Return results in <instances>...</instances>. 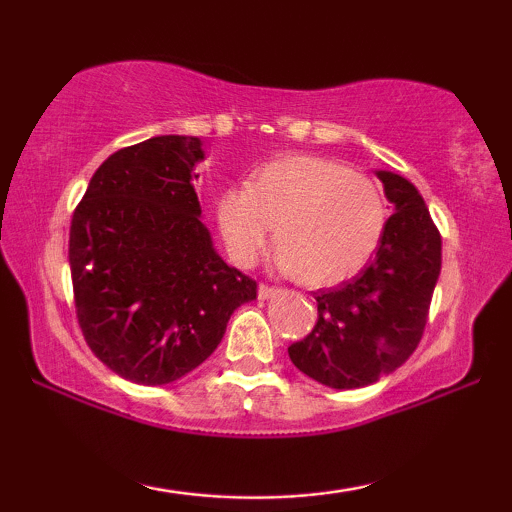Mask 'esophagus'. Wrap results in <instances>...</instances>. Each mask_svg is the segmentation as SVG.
I'll list each match as a JSON object with an SVG mask.
<instances>
[{"label": "esophagus", "mask_w": 512, "mask_h": 512, "mask_svg": "<svg viewBox=\"0 0 512 512\" xmlns=\"http://www.w3.org/2000/svg\"><path fill=\"white\" fill-rule=\"evenodd\" d=\"M279 289L277 286H270V284H258V298L261 300H268L272 296H277Z\"/></svg>", "instance_id": "1"}]
</instances>
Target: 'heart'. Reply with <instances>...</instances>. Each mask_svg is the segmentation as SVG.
<instances>
[{
	"mask_svg": "<svg viewBox=\"0 0 512 512\" xmlns=\"http://www.w3.org/2000/svg\"><path fill=\"white\" fill-rule=\"evenodd\" d=\"M230 258L254 265L275 235V263L314 289L347 282L382 244L389 209L368 174L319 156H284L216 200Z\"/></svg>",
	"mask_w": 512,
	"mask_h": 512,
	"instance_id": "heart-1",
	"label": "heart"
}]
</instances>
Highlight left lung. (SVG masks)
<instances>
[{
	"mask_svg": "<svg viewBox=\"0 0 512 512\" xmlns=\"http://www.w3.org/2000/svg\"><path fill=\"white\" fill-rule=\"evenodd\" d=\"M394 202L377 254L338 289H321L317 324L293 342V366L333 389H359L403 366L422 340L440 275V233L408 179L377 172Z\"/></svg>",
	"mask_w": 512,
	"mask_h": 512,
	"instance_id": "left-lung-1",
	"label": "left lung"
}]
</instances>
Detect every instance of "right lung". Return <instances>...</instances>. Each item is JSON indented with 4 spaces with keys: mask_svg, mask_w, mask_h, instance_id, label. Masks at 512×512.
Segmentation results:
<instances>
[{
    "mask_svg": "<svg viewBox=\"0 0 512 512\" xmlns=\"http://www.w3.org/2000/svg\"><path fill=\"white\" fill-rule=\"evenodd\" d=\"M198 137L163 135L104 160L74 209L69 268L88 347L137 384H170L219 347L256 279L221 261L200 221Z\"/></svg>",
    "mask_w": 512,
    "mask_h": 512,
    "instance_id": "1",
    "label": "right lung"
}]
</instances>
